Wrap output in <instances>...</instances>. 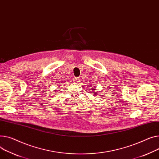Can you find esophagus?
<instances>
[{
    "label": "esophagus",
    "instance_id": "34e87169",
    "mask_svg": "<svg viewBox=\"0 0 159 159\" xmlns=\"http://www.w3.org/2000/svg\"><path fill=\"white\" fill-rule=\"evenodd\" d=\"M73 80V81L75 82H79L80 80L79 77H74Z\"/></svg>",
    "mask_w": 159,
    "mask_h": 159
}]
</instances>
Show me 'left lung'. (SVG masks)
Instances as JSON below:
<instances>
[{
    "instance_id": "left-lung-1",
    "label": "left lung",
    "mask_w": 159,
    "mask_h": 159,
    "mask_svg": "<svg viewBox=\"0 0 159 159\" xmlns=\"http://www.w3.org/2000/svg\"><path fill=\"white\" fill-rule=\"evenodd\" d=\"M95 94H96V93H95Z\"/></svg>"
}]
</instances>
